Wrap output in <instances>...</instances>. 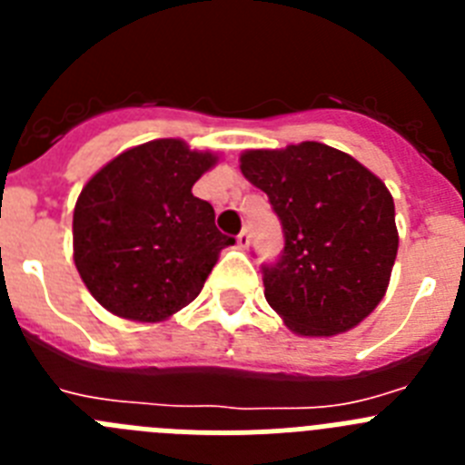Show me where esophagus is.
<instances>
[{
  "instance_id": "1",
  "label": "esophagus",
  "mask_w": 465,
  "mask_h": 465,
  "mask_svg": "<svg viewBox=\"0 0 465 465\" xmlns=\"http://www.w3.org/2000/svg\"><path fill=\"white\" fill-rule=\"evenodd\" d=\"M249 242H252V232H249V228H242L240 235H237V246L240 249H249Z\"/></svg>"
}]
</instances>
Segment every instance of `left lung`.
Returning a JSON list of instances; mask_svg holds the SVG:
<instances>
[{
  "mask_svg": "<svg viewBox=\"0 0 465 465\" xmlns=\"http://www.w3.org/2000/svg\"><path fill=\"white\" fill-rule=\"evenodd\" d=\"M240 160L282 223V253L261 268L270 307L310 338L359 326L384 298L398 253L391 193L359 160L319 142Z\"/></svg>",
  "mask_w": 465,
  "mask_h": 465,
  "instance_id": "8db88e82",
  "label": "left lung"
}]
</instances>
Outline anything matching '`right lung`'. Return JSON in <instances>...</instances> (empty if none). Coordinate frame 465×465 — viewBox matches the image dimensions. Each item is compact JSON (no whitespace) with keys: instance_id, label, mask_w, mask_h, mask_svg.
Masks as SVG:
<instances>
[{"instance_id":"add662e5","label":"right lung","mask_w":465,"mask_h":465,"mask_svg":"<svg viewBox=\"0 0 465 465\" xmlns=\"http://www.w3.org/2000/svg\"><path fill=\"white\" fill-rule=\"evenodd\" d=\"M216 163L182 139H155L102 167L74 209V262L93 298L123 319L163 322L200 295L221 249L193 183Z\"/></svg>"}]
</instances>
